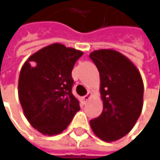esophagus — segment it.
I'll return each instance as SVG.
<instances>
[{"mask_svg": "<svg viewBox=\"0 0 160 160\" xmlns=\"http://www.w3.org/2000/svg\"><path fill=\"white\" fill-rule=\"evenodd\" d=\"M90 97H91V94H90V93L88 92V93L86 94V96L83 97V99H84V102H85V103H86V102H87V101L89 100V98H90Z\"/></svg>", "mask_w": 160, "mask_h": 160, "instance_id": "obj_1", "label": "esophagus"}]
</instances>
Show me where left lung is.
I'll list each match as a JSON object with an SVG mask.
<instances>
[{"label":"left lung","mask_w":160,"mask_h":160,"mask_svg":"<svg viewBox=\"0 0 160 160\" xmlns=\"http://www.w3.org/2000/svg\"><path fill=\"white\" fill-rule=\"evenodd\" d=\"M89 57L99 71L103 100L102 114L90 126L102 140L116 141L130 132L141 114L142 78L134 63L115 50L94 51Z\"/></svg>","instance_id":"8db88e82"}]
</instances>
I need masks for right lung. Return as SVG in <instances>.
I'll list each match as a JSON object with an SVG mask.
<instances>
[{
	"mask_svg": "<svg viewBox=\"0 0 160 160\" xmlns=\"http://www.w3.org/2000/svg\"><path fill=\"white\" fill-rule=\"evenodd\" d=\"M83 52L52 43L31 55L22 65L19 99L29 123L47 136L63 132L80 110L72 94V70Z\"/></svg>",
	"mask_w": 160,
	"mask_h": 160,
	"instance_id": "obj_1",
	"label": "right lung"
}]
</instances>
